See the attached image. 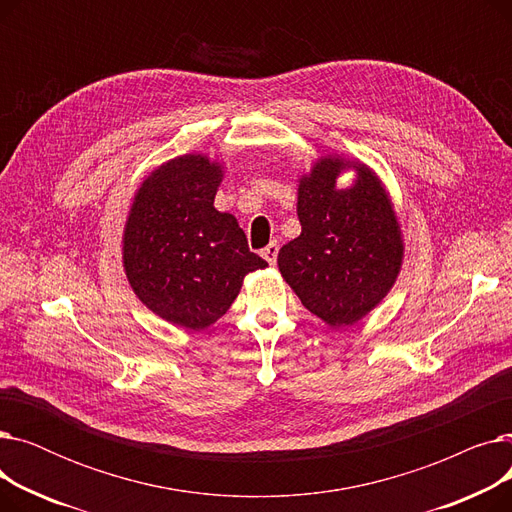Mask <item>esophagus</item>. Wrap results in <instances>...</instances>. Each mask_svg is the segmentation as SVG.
<instances>
[{"instance_id": "1", "label": "esophagus", "mask_w": 512, "mask_h": 512, "mask_svg": "<svg viewBox=\"0 0 512 512\" xmlns=\"http://www.w3.org/2000/svg\"><path fill=\"white\" fill-rule=\"evenodd\" d=\"M278 251H280L278 242H270V245H267V247L261 251V257H263L267 263H270V265H274L276 259H278Z\"/></svg>"}]
</instances>
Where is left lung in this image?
Returning <instances> with one entry per match:
<instances>
[{
  "instance_id": "left-lung-1",
  "label": "left lung",
  "mask_w": 512,
  "mask_h": 512,
  "mask_svg": "<svg viewBox=\"0 0 512 512\" xmlns=\"http://www.w3.org/2000/svg\"><path fill=\"white\" fill-rule=\"evenodd\" d=\"M353 169L348 189L337 176ZM301 234L278 253V267L301 303L330 328L353 326L392 290L405 240L384 182L367 164L321 155L299 176Z\"/></svg>"
}]
</instances>
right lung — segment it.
<instances>
[{
	"label": "right lung",
	"instance_id": "add662e5",
	"mask_svg": "<svg viewBox=\"0 0 512 512\" xmlns=\"http://www.w3.org/2000/svg\"><path fill=\"white\" fill-rule=\"evenodd\" d=\"M224 164L205 153L164 161L132 197L122 267L139 301L168 324L205 330L267 263L249 251L232 213L213 207Z\"/></svg>",
	"mask_w": 512,
	"mask_h": 512
}]
</instances>
